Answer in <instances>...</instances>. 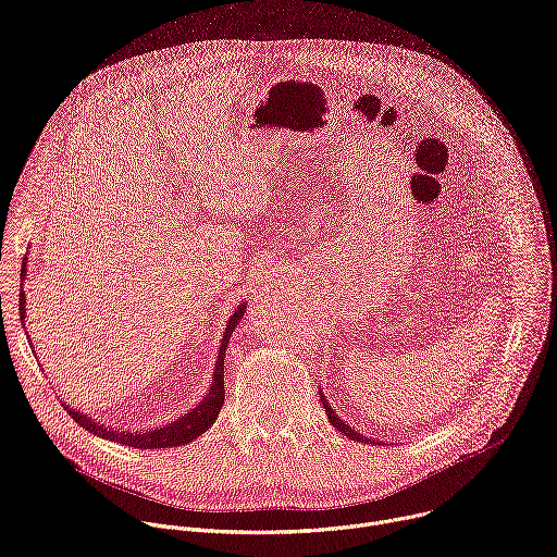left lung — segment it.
Here are the masks:
<instances>
[{"label": "left lung", "mask_w": 557, "mask_h": 557, "mask_svg": "<svg viewBox=\"0 0 557 557\" xmlns=\"http://www.w3.org/2000/svg\"><path fill=\"white\" fill-rule=\"evenodd\" d=\"M320 399H322V406H324V410H326V417H329V421L333 423V428L337 430V432H342L346 438H350V441H357V443H374V445H381V441H372V438H368L366 434H361V432H357L355 428H350V423H346L335 410H333V406L329 404V399L324 396V392L320 389Z\"/></svg>", "instance_id": "8db88e82"}]
</instances>
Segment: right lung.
<instances>
[{"instance_id": "add662e5", "label": "right lung", "mask_w": 557, "mask_h": 557, "mask_svg": "<svg viewBox=\"0 0 557 557\" xmlns=\"http://www.w3.org/2000/svg\"><path fill=\"white\" fill-rule=\"evenodd\" d=\"M28 260V258H26ZM26 264L24 262L22 267V280H26ZM245 308L247 304H237V308L233 310V314L228 317V322L222 331V342H220V350H218V359H215V366H213V374H211V385L207 389V394L200 399V404L196 408H191L187 414L183 417H176L172 421H168L165 425L161 428H149V430H125V432H119L110 425H103L101 421H95L92 417L84 414L82 410H74L70 406L63 404V408L67 410V414L82 425L86 428L88 432H92L95 436L99 438H108V441H114V443H121V445H127V447H134V449H163V447H181L198 436H202L218 419L220 414V408L224 404V355H226V346H228V339L237 326V322L243 320L245 314ZM20 314L22 320H26V293L22 290L20 293Z\"/></svg>"}]
</instances>
